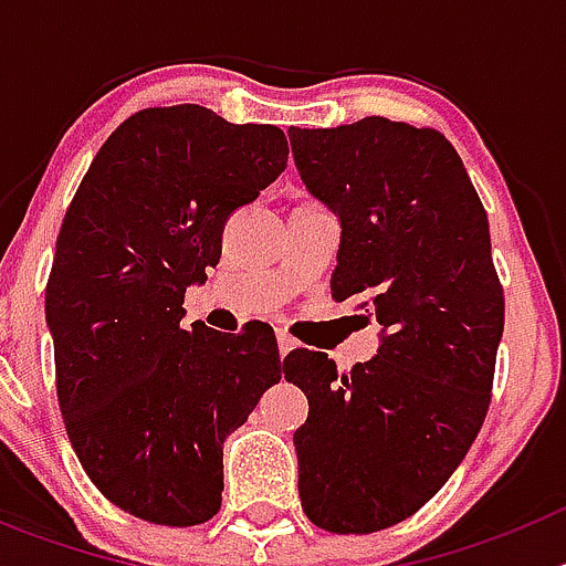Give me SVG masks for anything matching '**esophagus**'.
I'll use <instances>...</instances> for the list:
<instances>
[{"label": "esophagus", "mask_w": 566, "mask_h": 566, "mask_svg": "<svg viewBox=\"0 0 566 566\" xmlns=\"http://www.w3.org/2000/svg\"><path fill=\"white\" fill-rule=\"evenodd\" d=\"M277 348H280V354L286 357V354L294 348V337H289L286 332H277Z\"/></svg>", "instance_id": "34e87169"}]
</instances>
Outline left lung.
I'll return each mask as SVG.
<instances>
[{
    "mask_svg": "<svg viewBox=\"0 0 566 566\" xmlns=\"http://www.w3.org/2000/svg\"><path fill=\"white\" fill-rule=\"evenodd\" d=\"M289 138L306 189L339 214L334 300L363 297L385 328L377 357L348 374L308 348L283 359L308 397L294 431L303 510L363 536L431 502L482 431L504 289L488 212L439 129L368 115Z\"/></svg>",
    "mask_w": 566,
    "mask_h": 566,
    "instance_id": "left-lung-1",
    "label": "left lung"
}]
</instances>
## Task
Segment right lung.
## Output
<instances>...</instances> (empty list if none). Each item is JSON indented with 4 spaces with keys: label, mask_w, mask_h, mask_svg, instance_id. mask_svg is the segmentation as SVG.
<instances>
[{
    "label": "right lung",
    "mask_w": 566,
    "mask_h": 566,
    "mask_svg": "<svg viewBox=\"0 0 566 566\" xmlns=\"http://www.w3.org/2000/svg\"><path fill=\"white\" fill-rule=\"evenodd\" d=\"M289 161L272 124L198 104L147 107L102 144L78 184L44 289L56 397L90 482L167 527L221 510L223 439L280 382L277 339L184 328V294L221 260L229 214Z\"/></svg>",
    "instance_id": "add662e5"
}]
</instances>
